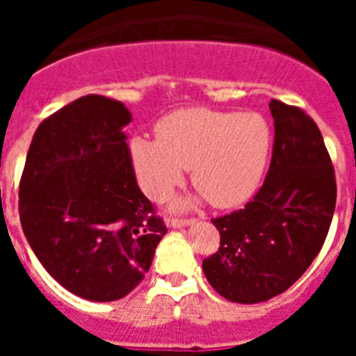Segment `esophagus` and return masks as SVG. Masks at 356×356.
I'll return each instance as SVG.
<instances>
[{
  "mask_svg": "<svg viewBox=\"0 0 356 356\" xmlns=\"http://www.w3.org/2000/svg\"><path fill=\"white\" fill-rule=\"evenodd\" d=\"M193 222V217H169L168 219V225L172 226V228H181V226H188Z\"/></svg>",
  "mask_w": 356,
  "mask_h": 356,
  "instance_id": "esophagus-1",
  "label": "esophagus"
}]
</instances>
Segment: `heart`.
<instances>
[{"label": "heart", "instance_id": "b5f03b06", "mask_svg": "<svg viewBox=\"0 0 356 356\" xmlns=\"http://www.w3.org/2000/svg\"><path fill=\"white\" fill-rule=\"evenodd\" d=\"M156 140L135 137L131 162L140 188L162 201L191 169L194 187L217 209L246 203L260 187L273 134L259 114L175 110L155 127Z\"/></svg>", "mask_w": 356, "mask_h": 356}]
</instances>
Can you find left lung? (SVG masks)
Instances as JSON below:
<instances>
[{"mask_svg":"<svg viewBox=\"0 0 356 356\" xmlns=\"http://www.w3.org/2000/svg\"><path fill=\"white\" fill-rule=\"evenodd\" d=\"M275 143L262 187L244 209L216 217L219 250L203 260L209 284L234 303H260L287 291L321 251L332 225L337 184L314 119L269 103Z\"/></svg>","mask_w":356,"mask_h":356,"instance_id":"8db88e82","label":"left lung"}]
</instances>
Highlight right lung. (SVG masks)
Returning a JSON list of instances; mask_svg holds the SVG:
<instances>
[{
	"instance_id": "1",
	"label": "right lung",
	"mask_w": 356,
	"mask_h": 356,
	"mask_svg": "<svg viewBox=\"0 0 356 356\" xmlns=\"http://www.w3.org/2000/svg\"><path fill=\"white\" fill-rule=\"evenodd\" d=\"M130 112L105 96L78 97L37 128L19 181V219L53 278L90 301H115L149 271L168 234L135 178Z\"/></svg>"
}]
</instances>
